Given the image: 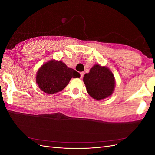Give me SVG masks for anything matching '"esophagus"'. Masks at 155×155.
I'll use <instances>...</instances> for the list:
<instances>
[{
	"mask_svg": "<svg viewBox=\"0 0 155 155\" xmlns=\"http://www.w3.org/2000/svg\"><path fill=\"white\" fill-rule=\"evenodd\" d=\"M80 75H81L80 78L82 79V78H83V76H84V72H81V73H80Z\"/></svg>",
	"mask_w": 155,
	"mask_h": 155,
	"instance_id": "obj_1",
	"label": "esophagus"
}]
</instances>
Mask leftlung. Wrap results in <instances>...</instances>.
Segmentation results:
<instances>
[{
  "mask_svg": "<svg viewBox=\"0 0 155 155\" xmlns=\"http://www.w3.org/2000/svg\"><path fill=\"white\" fill-rule=\"evenodd\" d=\"M87 91L94 99L100 100L112 95L114 90L115 79L109 68L94 64L83 77Z\"/></svg>",
  "mask_w": 155,
  "mask_h": 155,
  "instance_id": "left-lung-1",
  "label": "left lung"
}]
</instances>
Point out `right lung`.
Masks as SVG:
<instances>
[{
	"instance_id": "add662e5",
	"label": "right lung",
	"mask_w": 155,
	"mask_h": 155,
	"mask_svg": "<svg viewBox=\"0 0 155 155\" xmlns=\"http://www.w3.org/2000/svg\"><path fill=\"white\" fill-rule=\"evenodd\" d=\"M72 78H79L80 74L61 61L51 60L38 70L36 83L42 91L54 94L66 87Z\"/></svg>"
}]
</instances>
